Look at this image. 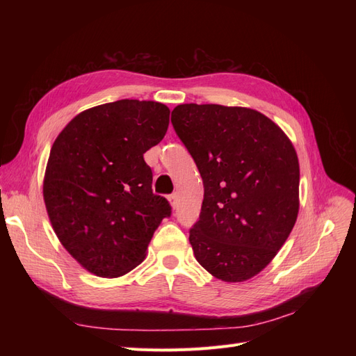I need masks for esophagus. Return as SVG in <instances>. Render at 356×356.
<instances>
[{
	"mask_svg": "<svg viewBox=\"0 0 356 356\" xmlns=\"http://www.w3.org/2000/svg\"><path fill=\"white\" fill-rule=\"evenodd\" d=\"M168 200L170 203V207L175 208L177 207V202H178V195H177V193H172V195L168 197Z\"/></svg>",
	"mask_w": 356,
	"mask_h": 356,
	"instance_id": "1",
	"label": "esophagus"
}]
</instances>
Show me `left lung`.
<instances>
[{"mask_svg": "<svg viewBox=\"0 0 356 356\" xmlns=\"http://www.w3.org/2000/svg\"><path fill=\"white\" fill-rule=\"evenodd\" d=\"M172 124L203 179L196 260L224 282H245L281 250L297 221L300 166L270 118L245 106L182 104Z\"/></svg>", "mask_w": 356, "mask_h": 356, "instance_id": "8db88e82", "label": "left lung"}]
</instances>
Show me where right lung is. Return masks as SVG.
Wrapping results in <instances>:
<instances>
[{"label": "right lung", "mask_w": 356, "mask_h": 356, "mask_svg": "<svg viewBox=\"0 0 356 356\" xmlns=\"http://www.w3.org/2000/svg\"><path fill=\"white\" fill-rule=\"evenodd\" d=\"M169 108L122 99L75 115L51 145L42 196L59 242L86 270L118 277L141 264L169 202L152 190L144 153L166 135Z\"/></svg>", "instance_id": "right-lung-1"}]
</instances>
